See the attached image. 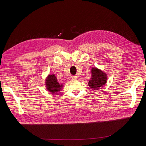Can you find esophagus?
Instances as JSON below:
<instances>
[{"label":"esophagus","mask_w":146,"mask_h":146,"mask_svg":"<svg viewBox=\"0 0 146 146\" xmlns=\"http://www.w3.org/2000/svg\"><path fill=\"white\" fill-rule=\"evenodd\" d=\"M78 76H72L71 77H70V79H72V80H76V79H78Z\"/></svg>","instance_id":"1"}]
</instances>
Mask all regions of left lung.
<instances>
[{"instance_id": "obj_1", "label": "left lung", "mask_w": 146, "mask_h": 146, "mask_svg": "<svg viewBox=\"0 0 146 146\" xmlns=\"http://www.w3.org/2000/svg\"><path fill=\"white\" fill-rule=\"evenodd\" d=\"M108 76L102 70L94 67L91 69V78L88 85L92 90H97L103 87L107 82Z\"/></svg>"}]
</instances>
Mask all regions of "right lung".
I'll return each instance as SVG.
<instances>
[{
  "mask_svg": "<svg viewBox=\"0 0 146 146\" xmlns=\"http://www.w3.org/2000/svg\"><path fill=\"white\" fill-rule=\"evenodd\" d=\"M45 88L51 94L58 93L63 88V83H60L56 76L54 74H50L45 80Z\"/></svg>",
  "mask_w": 146,
  "mask_h": 146,
  "instance_id": "right-lung-1",
  "label": "right lung"
}]
</instances>
